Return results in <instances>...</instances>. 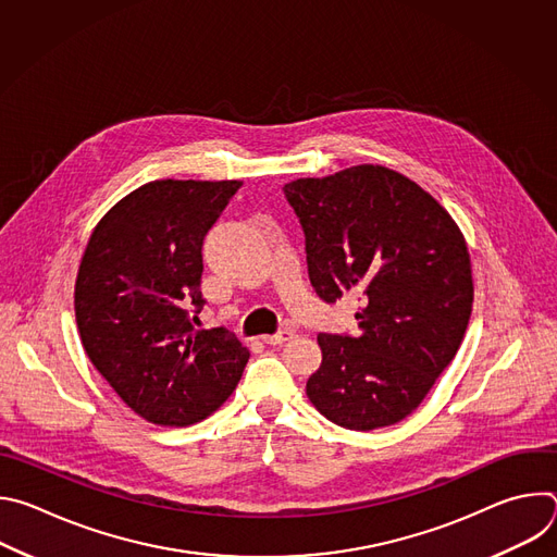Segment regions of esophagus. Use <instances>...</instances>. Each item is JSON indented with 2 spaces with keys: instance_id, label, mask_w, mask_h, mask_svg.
Segmentation results:
<instances>
[{
  "instance_id": "esophagus-1",
  "label": "esophagus",
  "mask_w": 557,
  "mask_h": 557,
  "mask_svg": "<svg viewBox=\"0 0 557 557\" xmlns=\"http://www.w3.org/2000/svg\"><path fill=\"white\" fill-rule=\"evenodd\" d=\"M293 337V333L290 331H280V333H275V335H264L262 337V342L264 344H269V346H282L284 342H288Z\"/></svg>"
}]
</instances>
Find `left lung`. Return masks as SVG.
Returning <instances> with one entry per match:
<instances>
[{
	"instance_id": "obj_1",
	"label": "left lung",
	"mask_w": 557,
	"mask_h": 557,
	"mask_svg": "<svg viewBox=\"0 0 557 557\" xmlns=\"http://www.w3.org/2000/svg\"><path fill=\"white\" fill-rule=\"evenodd\" d=\"M304 235L310 284L324 301H361L359 333L320 335L306 394L357 432L410 417L456 357L473 280L467 243L436 198L408 176L357 165L284 185Z\"/></svg>"
}]
</instances>
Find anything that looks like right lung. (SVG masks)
Here are the masks:
<instances>
[{"instance_id":"right-lung-1","label":"right lung","mask_w":557,"mask_h":557,"mask_svg":"<svg viewBox=\"0 0 557 557\" xmlns=\"http://www.w3.org/2000/svg\"><path fill=\"white\" fill-rule=\"evenodd\" d=\"M240 187L151 181L99 220L78 264L74 314L86 355L123 404L153 425L207 419L249 361L226 329L191 326V312L205 306L202 240Z\"/></svg>"}]
</instances>
